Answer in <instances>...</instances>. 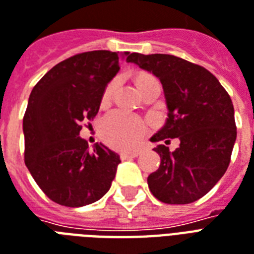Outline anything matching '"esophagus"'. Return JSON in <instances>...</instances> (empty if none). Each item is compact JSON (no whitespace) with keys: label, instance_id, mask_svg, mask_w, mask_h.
I'll return each mask as SVG.
<instances>
[{"label":"esophagus","instance_id":"obj_1","mask_svg":"<svg viewBox=\"0 0 254 254\" xmlns=\"http://www.w3.org/2000/svg\"><path fill=\"white\" fill-rule=\"evenodd\" d=\"M138 154H140V152H138V150H135V152H123L121 153V158H123V160L134 158V157H137Z\"/></svg>","mask_w":254,"mask_h":254}]
</instances>
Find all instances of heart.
<instances>
[{
    "mask_svg": "<svg viewBox=\"0 0 254 254\" xmlns=\"http://www.w3.org/2000/svg\"><path fill=\"white\" fill-rule=\"evenodd\" d=\"M153 78L150 75L141 77L138 82ZM117 80H113L104 90L102 102H108L112 97ZM146 133V124L134 114L124 110H113L106 114L101 123V134L109 145L119 149H133L140 144Z\"/></svg>",
    "mask_w": 254,
    "mask_h": 254,
    "instance_id": "1",
    "label": "heart"
}]
</instances>
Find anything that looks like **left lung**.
<instances>
[{
	"mask_svg": "<svg viewBox=\"0 0 254 254\" xmlns=\"http://www.w3.org/2000/svg\"><path fill=\"white\" fill-rule=\"evenodd\" d=\"M127 56V63L156 75L164 89L168 119L150 140H180L174 152L165 145L154 148L161 164L149 174V189L165 204L194 202L229 166L237 135L229 94L210 71L187 60L170 54Z\"/></svg>",
	"mask_w": 254,
	"mask_h": 254,
	"instance_id": "8db88e82",
	"label": "left lung"
}]
</instances>
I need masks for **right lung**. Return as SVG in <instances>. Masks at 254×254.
<instances>
[{
    "label": "right lung",
    "instance_id": "1",
    "mask_svg": "<svg viewBox=\"0 0 254 254\" xmlns=\"http://www.w3.org/2000/svg\"><path fill=\"white\" fill-rule=\"evenodd\" d=\"M109 50L75 54L37 82L24 116L25 165L50 200L78 208L110 189L121 160L102 144L81 138V124L93 120L106 85L120 70V56Z\"/></svg>",
    "mask_w": 254,
    "mask_h": 254
}]
</instances>
